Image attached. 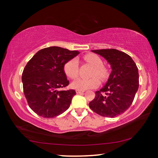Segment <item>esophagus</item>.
<instances>
[{
	"instance_id": "esophagus-1",
	"label": "esophagus",
	"mask_w": 158,
	"mask_h": 158,
	"mask_svg": "<svg viewBox=\"0 0 158 158\" xmlns=\"http://www.w3.org/2000/svg\"><path fill=\"white\" fill-rule=\"evenodd\" d=\"M76 93L77 94H81L84 93V90H76Z\"/></svg>"
}]
</instances>
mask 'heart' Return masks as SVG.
I'll list each match as a JSON object with an SVG mask.
<instances>
[{"instance_id":"1","label":"heart","mask_w":158,"mask_h":158,"mask_svg":"<svg viewBox=\"0 0 158 158\" xmlns=\"http://www.w3.org/2000/svg\"><path fill=\"white\" fill-rule=\"evenodd\" d=\"M84 60L94 66V70L90 75L93 76L90 78H77L71 84V87L74 89L84 90L95 88L99 85V80L103 81L107 77L106 69L103 66V61L98 55L95 54H87L84 57ZM64 70L67 76L70 79H75L79 74V62L76 58H73L65 63Z\"/></svg>"}]
</instances>
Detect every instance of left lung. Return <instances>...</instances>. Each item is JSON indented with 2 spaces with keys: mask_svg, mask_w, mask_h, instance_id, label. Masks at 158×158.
Masks as SVG:
<instances>
[{
  "mask_svg": "<svg viewBox=\"0 0 158 158\" xmlns=\"http://www.w3.org/2000/svg\"><path fill=\"white\" fill-rule=\"evenodd\" d=\"M104 57L112 71L107 83L96 92L89 107L105 117L114 118L129 109L139 88L138 68L130 56L115 49L91 50Z\"/></svg>",
  "mask_w": 158,
  "mask_h": 158,
  "instance_id": "obj_1",
  "label": "left lung"
}]
</instances>
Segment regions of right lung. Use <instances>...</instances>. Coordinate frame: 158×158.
Returning <instances> with one entry per match:
<instances>
[{
	"label": "right lung",
	"mask_w": 158,
	"mask_h": 158,
	"mask_svg": "<svg viewBox=\"0 0 158 158\" xmlns=\"http://www.w3.org/2000/svg\"><path fill=\"white\" fill-rule=\"evenodd\" d=\"M79 53L60 47H47L28 62L21 77L23 89L29 107L37 115L54 118L69 109L76 93L60 89L69 84L64 64Z\"/></svg>",
	"instance_id": "add662e5"
}]
</instances>
